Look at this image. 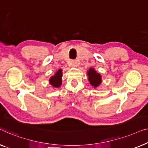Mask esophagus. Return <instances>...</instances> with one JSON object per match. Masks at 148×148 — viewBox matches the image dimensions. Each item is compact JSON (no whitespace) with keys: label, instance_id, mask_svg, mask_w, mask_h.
<instances>
[{"label":"esophagus","instance_id":"34e87169","mask_svg":"<svg viewBox=\"0 0 148 148\" xmlns=\"http://www.w3.org/2000/svg\"><path fill=\"white\" fill-rule=\"evenodd\" d=\"M70 65L72 66H77L76 60H72V61L70 62Z\"/></svg>","mask_w":148,"mask_h":148}]
</instances>
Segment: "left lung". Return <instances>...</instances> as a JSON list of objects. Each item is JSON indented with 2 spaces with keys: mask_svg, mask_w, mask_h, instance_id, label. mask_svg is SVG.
Segmentation results:
<instances>
[{
  "mask_svg": "<svg viewBox=\"0 0 148 148\" xmlns=\"http://www.w3.org/2000/svg\"><path fill=\"white\" fill-rule=\"evenodd\" d=\"M88 80L90 81V84L93 86L97 87L101 83V76L100 74L97 73L95 69L90 68L88 71Z\"/></svg>",
  "mask_w": 148,
  "mask_h": 148,
  "instance_id": "left-lung-1",
  "label": "left lung"
}]
</instances>
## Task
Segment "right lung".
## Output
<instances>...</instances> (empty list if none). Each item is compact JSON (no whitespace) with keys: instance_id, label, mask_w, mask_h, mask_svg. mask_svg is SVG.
<instances>
[{"instance_id":"add662e5","label":"right lung","mask_w":148,"mask_h":148,"mask_svg":"<svg viewBox=\"0 0 148 148\" xmlns=\"http://www.w3.org/2000/svg\"><path fill=\"white\" fill-rule=\"evenodd\" d=\"M62 70H59L56 72L55 75L51 77L49 79V82L53 87L58 88L61 86L62 84Z\"/></svg>"}]
</instances>
